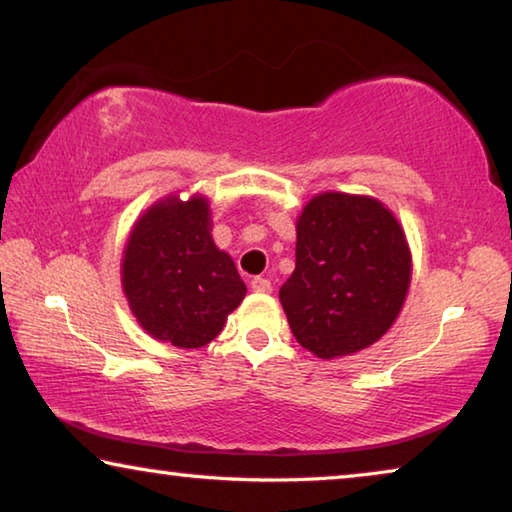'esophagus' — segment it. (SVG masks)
<instances>
[{
    "mask_svg": "<svg viewBox=\"0 0 512 512\" xmlns=\"http://www.w3.org/2000/svg\"><path fill=\"white\" fill-rule=\"evenodd\" d=\"M250 289H253L255 293H271L273 284H271V280H266V277H253V282H250Z\"/></svg>",
    "mask_w": 512,
    "mask_h": 512,
    "instance_id": "esophagus-1",
    "label": "esophagus"
}]
</instances>
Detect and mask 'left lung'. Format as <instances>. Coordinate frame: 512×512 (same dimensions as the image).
<instances>
[{"instance_id":"1","label":"left lung","mask_w":512,"mask_h":512,"mask_svg":"<svg viewBox=\"0 0 512 512\" xmlns=\"http://www.w3.org/2000/svg\"><path fill=\"white\" fill-rule=\"evenodd\" d=\"M296 271L280 289L291 332L318 359L370 348L404 307L411 248L404 228L372 196L323 192L296 223Z\"/></svg>"}]
</instances>
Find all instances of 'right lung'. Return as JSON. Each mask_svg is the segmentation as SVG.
<instances>
[{
    "mask_svg": "<svg viewBox=\"0 0 512 512\" xmlns=\"http://www.w3.org/2000/svg\"><path fill=\"white\" fill-rule=\"evenodd\" d=\"M121 289L153 339L194 350L219 336L246 284L214 244L203 194L164 196L135 221L121 257Z\"/></svg>",
    "mask_w": 512,
    "mask_h": 512,
    "instance_id": "add662e5",
    "label": "right lung"
}]
</instances>
